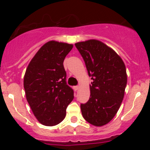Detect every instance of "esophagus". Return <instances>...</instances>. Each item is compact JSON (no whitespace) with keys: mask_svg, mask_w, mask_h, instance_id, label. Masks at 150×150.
Returning a JSON list of instances; mask_svg holds the SVG:
<instances>
[{"mask_svg":"<svg viewBox=\"0 0 150 150\" xmlns=\"http://www.w3.org/2000/svg\"><path fill=\"white\" fill-rule=\"evenodd\" d=\"M78 88H79V86H74V87H73V89L75 91L78 90Z\"/></svg>","mask_w":150,"mask_h":150,"instance_id":"esophagus-1","label":"esophagus"}]
</instances>
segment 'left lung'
Segmentation results:
<instances>
[{"label":"left lung","instance_id":"left-lung-1","mask_svg":"<svg viewBox=\"0 0 150 150\" xmlns=\"http://www.w3.org/2000/svg\"><path fill=\"white\" fill-rule=\"evenodd\" d=\"M75 45L92 80L89 100L81 104L82 115L89 123L102 126L115 117L123 99L127 84L125 64L115 51L99 40Z\"/></svg>","mask_w":150,"mask_h":150}]
</instances>
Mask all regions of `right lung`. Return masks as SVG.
<instances>
[{"instance_id":"obj_1","label":"right lung","mask_w":150,"mask_h":150,"mask_svg":"<svg viewBox=\"0 0 150 150\" xmlns=\"http://www.w3.org/2000/svg\"><path fill=\"white\" fill-rule=\"evenodd\" d=\"M72 44L51 41L36 53L26 69L24 88L28 102L39 122L46 126L61 122L66 109L74 98V91L67 84L63 62Z\"/></svg>"}]
</instances>
